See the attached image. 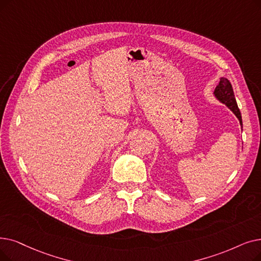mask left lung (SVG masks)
Instances as JSON below:
<instances>
[{
	"label": "left lung",
	"mask_w": 261,
	"mask_h": 261,
	"mask_svg": "<svg viewBox=\"0 0 261 261\" xmlns=\"http://www.w3.org/2000/svg\"><path fill=\"white\" fill-rule=\"evenodd\" d=\"M213 94H214L215 98L220 101V102L224 103L226 107H228L232 111V113L237 116V118L239 119L240 124L242 126L241 113H240L239 108H238L234 94H233V89H232L230 82L228 81V79L221 77L220 83L217 87H215Z\"/></svg>",
	"instance_id": "1"
}]
</instances>
